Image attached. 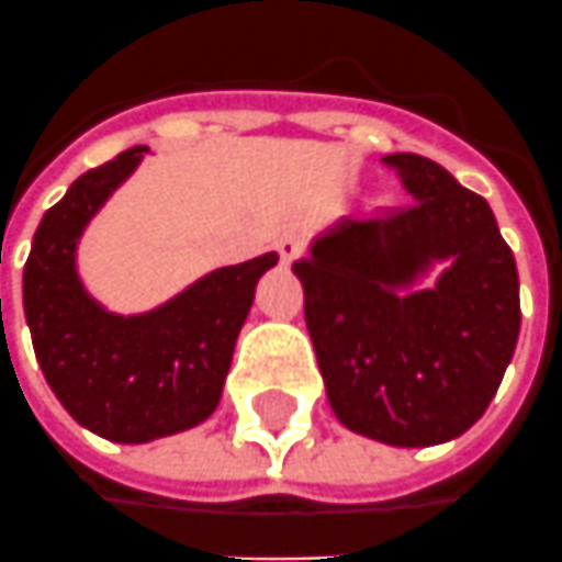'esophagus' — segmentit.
<instances>
[{
    "label": "esophagus",
    "instance_id": "1",
    "mask_svg": "<svg viewBox=\"0 0 562 562\" xmlns=\"http://www.w3.org/2000/svg\"><path fill=\"white\" fill-rule=\"evenodd\" d=\"M274 250L281 254V259L284 262H293V259H300L303 257V250H305V241H303V235L300 232H284L278 241H274Z\"/></svg>",
    "mask_w": 562,
    "mask_h": 562
}]
</instances>
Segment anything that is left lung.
<instances>
[{"mask_svg": "<svg viewBox=\"0 0 562 562\" xmlns=\"http://www.w3.org/2000/svg\"><path fill=\"white\" fill-rule=\"evenodd\" d=\"M409 207L346 216L293 262L336 419L392 447L465 435L498 392L520 333V281L490 204L416 153L382 158ZM451 266L435 289L415 281Z\"/></svg>", "mask_w": 562, "mask_h": 562, "instance_id": "1", "label": "left lung"}]
</instances>
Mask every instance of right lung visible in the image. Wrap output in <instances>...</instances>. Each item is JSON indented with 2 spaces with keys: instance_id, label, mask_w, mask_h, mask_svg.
<instances>
[{
  "instance_id": "obj_1",
  "label": "right lung",
  "mask_w": 562,
  "mask_h": 562,
  "mask_svg": "<svg viewBox=\"0 0 562 562\" xmlns=\"http://www.w3.org/2000/svg\"><path fill=\"white\" fill-rule=\"evenodd\" d=\"M134 146L81 173L45 211L23 266V315L52 392L81 428L115 443H149L195 428L220 404L262 254L204 274L143 315H115L85 290L76 247L91 216L143 161Z\"/></svg>"
}]
</instances>
